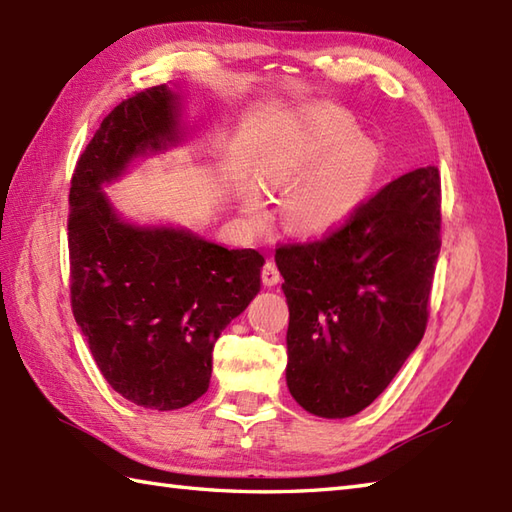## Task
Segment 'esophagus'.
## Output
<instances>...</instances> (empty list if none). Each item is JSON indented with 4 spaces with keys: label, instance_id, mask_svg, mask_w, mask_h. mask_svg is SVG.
Instances as JSON below:
<instances>
[{
    "label": "esophagus",
    "instance_id": "obj_1",
    "mask_svg": "<svg viewBox=\"0 0 512 512\" xmlns=\"http://www.w3.org/2000/svg\"><path fill=\"white\" fill-rule=\"evenodd\" d=\"M262 281H264V286H268V288H273V286L279 284L281 275H279L275 262H266L264 264V268H262Z\"/></svg>",
    "mask_w": 512,
    "mask_h": 512
}]
</instances>
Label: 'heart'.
<instances>
[{
  "mask_svg": "<svg viewBox=\"0 0 512 512\" xmlns=\"http://www.w3.org/2000/svg\"><path fill=\"white\" fill-rule=\"evenodd\" d=\"M347 132L328 123L299 125L279 156L259 173V187L279 195L281 220L299 237H323L339 228L363 202L376 173L374 151L363 143H343ZM239 209L250 224H262V195L246 189Z\"/></svg>",
  "mask_w": 512,
  "mask_h": 512,
  "instance_id": "b5f03b06",
  "label": "heart"
}]
</instances>
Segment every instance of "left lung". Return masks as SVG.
Masks as SVG:
<instances>
[{
  "instance_id": "1",
  "label": "left lung",
  "mask_w": 512,
  "mask_h": 512,
  "mask_svg": "<svg viewBox=\"0 0 512 512\" xmlns=\"http://www.w3.org/2000/svg\"><path fill=\"white\" fill-rule=\"evenodd\" d=\"M440 255V173L409 171L321 242L281 246L286 383L319 418H350L383 394L422 341Z\"/></svg>"
}]
</instances>
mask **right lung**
I'll use <instances>...</instances> for the list:
<instances>
[{
  "mask_svg": "<svg viewBox=\"0 0 512 512\" xmlns=\"http://www.w3.org/2000/svg\"><path fill=\"white\" fill-rule=\"evenodd\" d=\"M182 94L156 85L116 105L76 162L68 246L72 312L118 394L171 411L209 389L213 345L262 288L264 257L228 250L189 228L136 224L107 184L136 158L182 145Z\"/></svg>",
  "mask_w": 512,
  "mask_h": 512,
  "instance_id": "1",
  "label": "right lung"
}]
</instances>
